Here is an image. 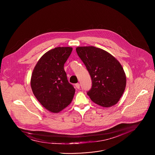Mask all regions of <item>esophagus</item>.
Segmentation results:
<instances>
[{"label":"esophagus","instance_id":"1","mask_svg":"<svg viewBox=\"0 0 155 155\" xmlns=\"http://www.w3.org/2000/svg\"><path fill=\"white\" fill-rule=\"evenodd\" d=\"M75 87H76V88L77 89L80 88V84H76V85H75Z\"/></svg>","mask_w":155,"mask_h":155}]
</instances>
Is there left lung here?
<instances>
[{
  "mask_svg": "<svg viewBox=\"0 0 155 155\" xmlns=\"http://www.w3.org/2000/svg\"><path fill=\"white\" fill-rule=\"evenodd\" d=\"M76 50L91 77L92 85L87 93L91 100L105 108L117 104L127 84L125 73L119 61L95 46H78Z\"/></svg>",
  "mask_w": 155,
  "mask_h": 155,
  "instance_id": "8db88e82",
  "label": "left lung"
}]
</instances>
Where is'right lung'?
Masks as SVG:
<instances>
[{
    "instance_id": "obj_1",
    "label": "right lung",
    "mask_w": 155,
    "mask_h": 155,
    "mask_svg": "<svg viewBox=\"0 0 155 155\" xmlns=\"http://www.w3.org/2000/svg\"><path fill=\"white\" fill-rule=\"evenodd\" d=\"M71 47H57L41 57L31 74L33 93L46 110L57 113L71 102L75 89L69 84L64 65L71 53Z\"/></svg>"
}]
</instances>
